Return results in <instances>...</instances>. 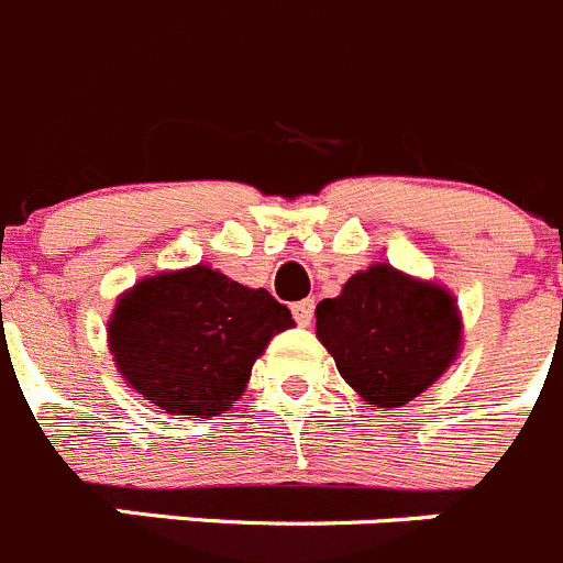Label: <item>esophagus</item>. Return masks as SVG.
Listing matches in <instances>:
<instances>
[{
	"mask_svg": "<svg viewBox=\"0 0 563 563\" xmlns=\"http://www.w3.org/2000/svg\"><path fill=\"white\" fill-rule=\"evenodd\" d=\"M316 316V301L312 298H303V301L292 303V318L298 321V327H309Z\"/></svg>",
	"mask_w": 563,
	"mask_h": 563,
	"instance_id": "obj_1",
	"label": "esophagus"
}]
</instances>
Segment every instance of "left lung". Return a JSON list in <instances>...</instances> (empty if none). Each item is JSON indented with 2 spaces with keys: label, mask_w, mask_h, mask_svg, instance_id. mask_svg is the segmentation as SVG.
Listing matches in <instances>:
<instances>
[{
  "label": "left lung",
  "mask_w": 563,
  "mask_h": 563,
  "mask_svg": "<svg viewBox=\"0 0 563 563\" xmlns=\"http://www.w3.org/2000/svg\"><path fill=\"white\" fill-rule=\"evenodd\" d=\"M316 334L340 376L374 407H401L435 385L463 349L457 298L438 282L374 262L316 307Z\"/></svg>",
  "instance_id": "1"
}]
</instances>
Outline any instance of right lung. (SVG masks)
<instances>
[{
    "mask_svg": "<svg viewBox=\"0 0 563 563\" xmlns=\"http://www.w3.org/2000/svg\"><path fill=\"white\" fill-rule=\"evenodd\" d=\"M296 327L265 287L192 265L139 278L108 318V349L128 385L169 416L211 419L236 405L278 332Z\"/></svg>",
    "mask_w": 563,
    "mask_h": 563,
    "instance_id": "obj_1",
    "label": "right lung"
}]
</instances>
